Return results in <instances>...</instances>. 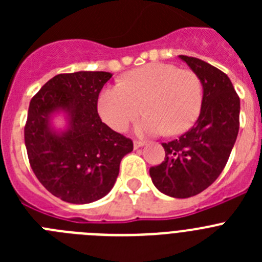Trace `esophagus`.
I'll return each instance as SVG.
<instances>
[{
	"label": "esophagus",
	"mask_w": 262,
	"mask_h": 262,
	"mask_svg": "<svg viewBox=\"0 0 262 262\" xmlns=\"http://www.w3.org/2000/svg\"><path fill=\"white\" fill-rule=\"evenodd\" d=\"M143 145H144V142H142V140H134V147H135V149L143 147Z\"/></svg>",
	"instance_id": "obj_1"
}]
</instances>
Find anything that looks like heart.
Returning <instances> with one entry per match:
<instances>
[{
    "label": "heart",
    "mask_w": 262,
    "mask_h": 262,
    "mask_svg": "<svg viewBox=\"0 0 262 262\" xmlns=\"http://www.w3.org/2000/svg\"><path fill=\"white\" fill-rule=\"evenodd\" d=\"M202 102V81L195 72L169 62H149L129 71L122 84L102 89L97 107L103 122L117 131H123L143 107L147 114L136 124V133L177 135L198 119Z\"/></svg>",
    "instance_id": "obj_1"
}]
</instances>
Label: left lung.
I'll return each instance as SVG.
<instances>
[{
  "label": "left lung",
  "mask_w": 262,
  "mask_h": 262,
  "mask_svg": "<svg viewBox=\"0 0 262 262\" xmlns=\"http://www.w3.org/2000/svg\"><path fill=\"white\" fill-rule=\"evenodd\" d=\"M180 57L202 81V108L189 131L163 143L165 159L149 168V176L161 193L189 198L207 189L223 172L239 133L240 98L221 69L196 57Z\"/></svg>",
  "instance_id": "8db88e82"
}]
</instances>
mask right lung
I'll list each match as a JSON object with an SVG mask.
<instances>
[{"instance_id": "add662e5", "label": "right lung", "mask_w": 262, "mask_h": 262, "mask_svg": "<svg viewBox=\"0 0 262 262\" xmlns=\"http://www.w3.org/2000/svg\"><path fill=\"white\" fill-rule=\"evenodd\" d=\"M108 72L61 73L31 98L25 144L32 172L43 186L68 203H90L105 196L119 174L120 160L134 149L131 139L101 120L97 101ZM69 113L70 127L56 134L52 112Z\"/></svg>"}]
</instances>
